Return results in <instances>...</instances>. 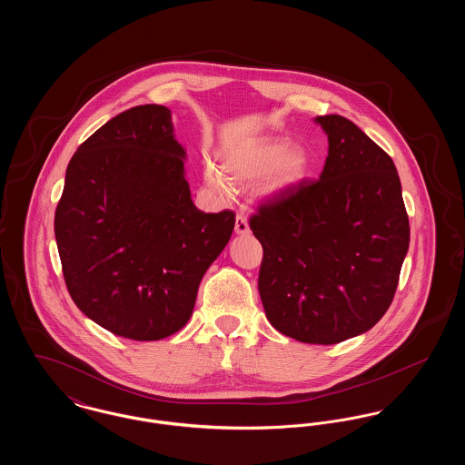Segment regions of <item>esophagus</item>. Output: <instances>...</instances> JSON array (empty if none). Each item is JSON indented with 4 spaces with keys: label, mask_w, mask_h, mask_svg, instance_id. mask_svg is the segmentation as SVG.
<instances>
[{
    "label": "esophagus",
    "mask_w": 465,
    "mask_h": 465,
    "mask_svg": "<svg viewBox=\"0 0 465 465\" xmlns=\"http://www.w3.org/2000/svg\"><path fill=\"white\" fill-rule=\"evenodd\" d=\"M235 233L237 235L249 233V223L243 214H237V218H235Z\"/></svg>",
    "instance_id": "obj_1"
}]
</instances>
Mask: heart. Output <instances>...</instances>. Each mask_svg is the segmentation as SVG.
<instances>
[{
	"instance_id": "obj_1",
	"label": "heart",
	"mask_w": 465,
	"mask_h": 465,
	"mask_svg": "<svg viewBox=\"0 0 465 465\" xmlns=\"http://www.w3.org/2000/svg\"><path fill=\"white\" fill-rule=\"evenodd\" d=\"M312 167V155L309 150L300 144H291L286 139H272L254 148L251 153L228 160L224 163V171L232 179L239 183H249L262 179L268 174V190L279 192L286 190L309 176ZM205 179L213 190L226 195L228 184L222 174L214 169L205 171Z\"/></svg>"
}]
</instances>
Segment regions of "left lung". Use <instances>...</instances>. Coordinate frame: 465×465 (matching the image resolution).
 <instances>
[{"label": "left lung", "mask_w": 465, "mask_h": 465, "mask_svg": "<svg viewBox=\"0 0 465 465\" xmlns=\"http://www.w3.org/2000/svg\"><path fill=\"white\" fill-rule=\"evenodd\" d=\"M315 122L330 143L321 176L260 203L249 226L263 245L258 289L270 324L332 345L371 330L391 307L410 222L392 158L349 118Z\"/></svg>", "instance_id": "1"}]
</instances>
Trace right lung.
<instances>
[{"instance_id": "obj_1", "label": "right lung", "mask_w": 465, "mask_h": 465, "mask_svg": "<svg viewBox=\"0 0 465 465\" xmlns=\"http://www.w3.org/2000/svg\"><path fill=\"white\" fill-rule=\"evenodd\" d=\"M171 111H124L80 144L55 209L67 291L95 324L137 341L179 331L235 213H202Z\"/></svg>"}]
</instances>
